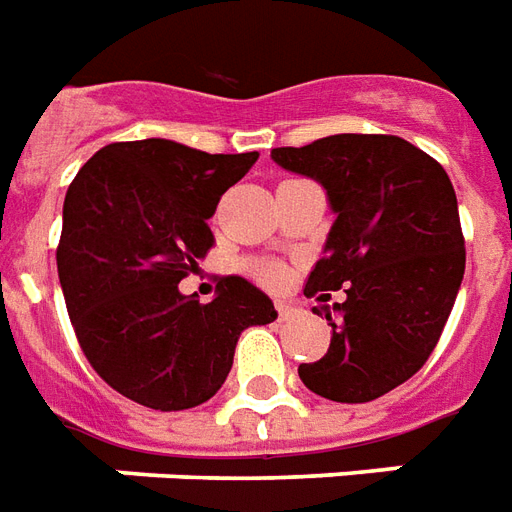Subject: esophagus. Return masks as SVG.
<instances>
[{"instance_id": "1", "label": "esophagus", "mask_w": 512, "mask_h": 512, "mask_svg": "<svg viewBox=\"0 0 512 512\" xmlns=\"http://www.w3.org/2000/svg\"><path fill=\"white\" fill-rule=\"evenodd\" d=\"M276 314H279V320H287V317H293L295 309L290 304H285V301H279L276 304Z\"/></svg>"}]
</instances>
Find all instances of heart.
Here are the masks:
<instances>
[{"instance_id": "b5f03b06", "label": "heart", "mask_w": 512, "mask_h": 512, "mask_svg": "<svg viewBox=\"0 0 512 512\" xmlns=\"http://www.w3.org/2000/svg\"><path fill=\"white\" fill-rule=\"evenodd\" d=\"M257 276L268 287H282L287 282L285 266H279V263H263V266L257 268Z\"/></svg>"}]
</instances>
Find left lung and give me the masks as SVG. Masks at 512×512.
I'll list each match as a JSON object with an SVG mask.
<instances>
[{
  "label": "left lung",
  "mask_w": 512,
  "mask_h": 512,
  "mask_svg": "<svg viewBox=\"0 0 512 512\" xmlns=\"http://www.w3.org/2000/svg\"><path fill=\"white\" fill-rule=\"evenodd\" d=\"M274 162L317 179L336 211L325 257L306 298L347 301L325 312L331 347L301 363L309 391L363 404L418 372L437 347L464 279V233L448 173L399 135H328L271 151Z\"/></svg>",
  "instance_id": "1"
}]
</instances>
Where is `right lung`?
I'll use <instances>...</instances> for the list:
<instances>
[{
  "instance_id": "1",
  "label": "right lung",
  "mask_w": 512,
  "mask_h": 512,
  "mask_svg": "<svg viewBox=\"0 0 512 512\" xmlns=\"http://www.w3.org/2000/svg\"><path fill=\"white\" fill-rule=\"evenodd\" d=\"M257 151L206 154L162 138L111 143L64 195L56 268L86 361L121 396L189 410L222 388L238 336L276 320L266 293L227 276L214 301L179 282L214 246L208 219Z\"/></svg>"
}]
</instances>
